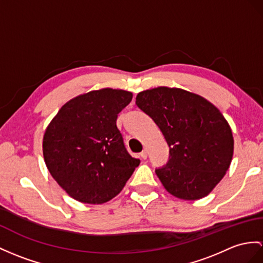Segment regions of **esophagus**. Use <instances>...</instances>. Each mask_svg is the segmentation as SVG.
Returning a JSON list of instances; mask_svg holds the SVG:
<instances>
[{"instance_id": "34e87169", "label": "esophagus", "mask_w": 263, "mask_h": 263, "mask_svg": "<svg viewBox=\"0 0 263 263\" xmlns=\"http://www.w3.org/2000/svg\"><path fill=\"white\" fill-rule=\"evenodd\" d=\"M140 157H142L143 159L147 158V151L146 149H144L142 153H140Z\"/></svg>"}]
</instances>
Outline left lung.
<instances>
[{"mask_svg": "<svg viewBox=\"0 0 263 263\" xmlns=\"http://www.w3.org/2000/svg\"><path fill=\"white\" fill-rule=\"evenodd\" d=\"M136 105L170 146L167 163L155 170L166 191L187 201L206 196L233 156L231 128L220 110L201 96L167 87L139 92Z\"/></svg>", "mask_w": 263, "mask_h": 263, "instance_id": "left-lung-1", "label": "left lung"}]
</instances>
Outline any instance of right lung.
Returning <instances> with one entry per match:
<instances>
[{
  "instance_id": "obj_1",
  "label": "right lung",
  "mask_w": 263,
  "mask_h": 263,
  "mask_svg": "<svg viewBox=\"0 0 263 263\" xmlns=\"http://www.w3.org/2000/svg\"><path fill=\"white\" fill-rule=\"evenodd\" d=\"M133 93L100 89L78 96L61 107L43 137L50 174L74 200L110 201L124 189L140 161L127 152L116 121Z\"/></svg>"
}]
</instances>
